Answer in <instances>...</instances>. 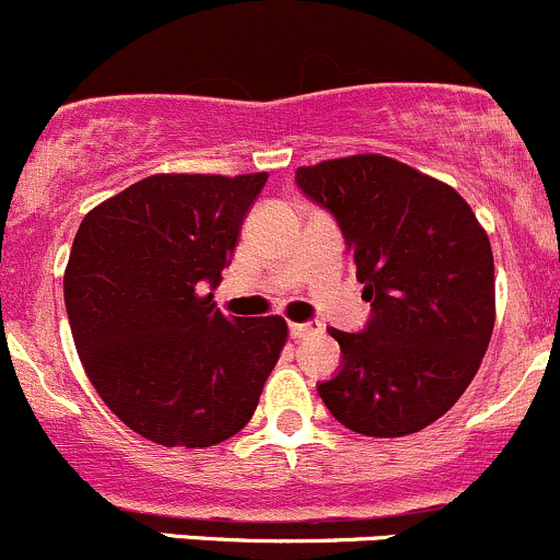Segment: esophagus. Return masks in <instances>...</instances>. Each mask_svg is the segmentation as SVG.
Masks as SVG:
<instances>
[{"label": "esophagus", "instance_id": "34e87169", "mask_svg": "<svg viewBox=\"0 0 560 560\" xmlns=\"http://www.w3.org/2000/svg\"><path fill=\"white\" fill-rule=\"evenodd\" d=\"M288 331H291L293 339H307V337H315V334H320V326L313 320L291 323V326H288Z\"/></svg>", "mask_w": 560, "mask_h": 560}]
</instances>
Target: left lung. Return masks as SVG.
<instances>
[{"label": "left lung", "instance_id": "8db88e82", "mask_svg": "<svg viewBox=\"0 0 560 560\" xmlns=\"http://www.w3.org/2000/svg\"><path fill=\"white\" fill-rule=\"evenodd\" d=\"M304 194L337 218L372 302L361 334L318 385L328 412L364 436L425 429L469 388L495 320L493 253L464 196L380 153L299 166Z\"/></svg>", "mask_w": 560, "mask_h": 560}]
</instances>
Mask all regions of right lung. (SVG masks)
I'll return each instance as SVG.
<instances>
[{
	"label": "right lung",
	"instance_id": "1",
	"mask_svg": "<svg viewBox=\"0 0 560 560\" xmlns=\"http://www.w3.org/2000/svg\"><path fill=\"white\" fill-rule=\"evenodd\" d=\"M256 175H151L96 205L74 234L65 302L102 401L164 447H212L245 429L288 339L280 315L218 310Z\"/></svg>",
	"mask_w": 560,
	"mask_h": 560
}]
</instances>
